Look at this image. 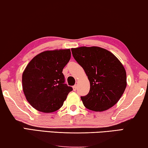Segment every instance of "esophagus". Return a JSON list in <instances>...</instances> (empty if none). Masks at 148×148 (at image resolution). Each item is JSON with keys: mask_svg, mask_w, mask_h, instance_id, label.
<instances>
[{"mask_svg": "<svg viewBox=\"0 0 148 148\" xmlns=\"http://www.w3.org/2000/svg\"><path fill=\"white\" fill-rule=\"evenodd\" d=\"M73 91H76L77 90V85H74V86H73Z\"/></svg>", "mask_w": 148, "mask_h": 148, "instance_id": "1", "label": "esophagus"}]
</instances>
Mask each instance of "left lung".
Returning a JSON list of instances; mask_svg holds the SVG:
<instances>
[{
    "label": "left lung",
    "mask_w": 148,
    "mask_h": 148,
    "mask_svg": "<svg viewBox=\"0 0 148 148\" xmlns=\"http://www.w3.org/2000/svg\"><path fill=\"white\" fill-rule=\"evenodd\" d=\"M71 51L90 83L89 93L81 97L85 108L103 111L116 104L127 86L126 71L120 61L99 47H80Z\"/></svg>",
    "instance_id": "1"
}]
</instances>
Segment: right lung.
<instances>
[{
    "mask_svg": "<svg viewBox=\"0 0 148 148\" xmlns=\"http://www.w3.org/2000/svg\"><path fill=\"white\" fill-rule=\"evenodd\" d=\"M69 49L45 51L34 57L23 73L25 97L35 110L52 113L59 110L72 87L65 84L63 69L69 61Z\"/></svg>",
    "mask_w": 148,
    "mask_h": 148,
    "instance_id": "obj_1",
    "label": "right lung"
}]
</instances>
